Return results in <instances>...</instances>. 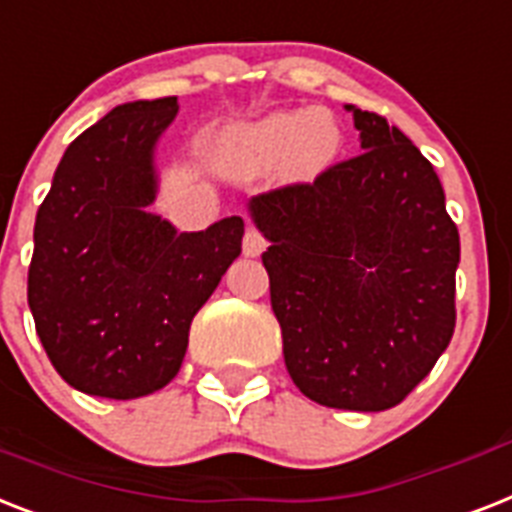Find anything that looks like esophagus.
Masks as SVG:
<instances>
[{"mask_svg":"<svg viewBox=\"0 0 512 512\" xmlns=\"http://www.w3.org/2000/svg\"><path fill=\"white\" fill-rule=\"evenodd\" d=\"M242 249L244 255L247 257H260L263 255L265 249V239L260 231H255V228H247V234H244V242H242Z\"/></svg>","mask_w":512,"mask_h":512,"instance_id":"1","label":"esophagus"}]
</instances>
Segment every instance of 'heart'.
I'll list each match as a JSON object with an SVG mask.
<instances>
[{
  "label": "heart",
  "instance_id": "obj_1",
  "mask_svg": "<svg viewBox=\"0 0 512 512\" xmlns=\"http://www.w3.org/2000/svg\"><path fill=\"white\" fill-rule=\"evenodd\" d=\"M342 126L323 107L273 110L228 128L215 162L228 176L260 178L276 173L289 184H310L334 165L342 149Z\"/></svg>",
  "mask_w": 512,
  "mask_h": 512
}]
</instances>
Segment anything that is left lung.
<instances>
[{"label":"left lung","instance_id":"1","mask_svg":"<svg viewBox=\"0 0 512 512\" xmlns=\"http://www.w3.org/2000/svg\"><path fill=\"white\" fill-rule=\"evenodd\" d=\"M360 155L249 199L286 371L318 405L378 413L429 376L455 331L458 226L434 165L376 112L344 105Z\"/></svg>","mask_w":512,"mask_h":512}]
</instances>
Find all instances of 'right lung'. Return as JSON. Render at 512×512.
<instances>
[{"label": "right lung", "mask_w": 512, "mask_h": 512, "mask_svg": "<svg viewBox=\"0 0 512 512\" xmlns=\"http://www.w3.org/2000/svg\"><path fill=\"white\" fill-rule=\"evenodd\" d=\"M176 97L110 110L62 155L33 228L28 307L73 389L136 400L176 378L189 326L242 252L244 220L181 234L149 213Z\"/></svg>", "instance_id": "1"}]
</instances>
